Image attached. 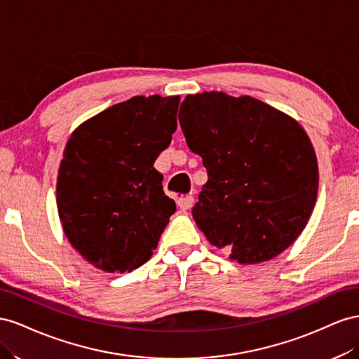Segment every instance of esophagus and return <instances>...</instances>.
Returning <instances> with one entry per match:
<instances>
[{"instance_id": "obj_1", "label": "esophagus", "mask_w": 359, "mask_h": 359, "mask_svg": "<svg viewBox=\"0 0 359 359\" xmlns=\"http://www.w3.org/2000/svg\"><path fill=\"white\" fill-rule=\"evenodd\" d=\"M194 203V197L192 196H187V197H182L177 200V206L180 210H188Z\"/></svg>"}]
</instances>
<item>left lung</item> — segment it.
<instances>
[{"label":"left lung","mask_w":359,"mask_h":359,"mask_svg":"<svg viewBox=\"0 0 359 359\" xmlns=\"http://www.w3.org/2000/svg\"><path fill=\"white\" fill-rule=\"evenodd\" d=\"M179 121L208 170L192 208L208 241L241 264L287 250L319 189L316 153L299 123L262 100L222 91L188 95Z\"/></svg>","instance_id":"1"}]
</instances>
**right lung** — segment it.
<instances>
[{
    "mask_svg": "<svg viewBox=\"0 0 359 359\" xmlns=\"http://www.w3.org/2000/svg\"><path fill=\"white\" fill-rule=\"evenodd\" d=\"M179 96H135L70 135L57 179L67 241L105 272H130L156 250L176 203L153 163L177 129Z\"/></svg>",
    "mask_w": 359,
    "mask_h": 359,
    "instance_id": "1",
    "label": "right lung"
}]
</instances>
